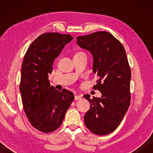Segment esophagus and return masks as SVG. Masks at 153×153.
<instances>
[{"label": "esophagus", "instance_id": "1", "mask_svg": "<svg viewBox=\"0 0 153 153\" xmlns=\"http://www.w3.org/2000/svg\"><path fill=\"white\" fill-rule=\"evenodd\" d=\"M74 99H75V100H79L82 99V97H81V95H75Z\"/></svg>", "mask_w": 153, "mask_h": 153}]
</instances>
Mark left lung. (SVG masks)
I'll list each match as a JSON object with an SVG mask.
<instances>
[{
  "label": "left lung",
  "instance_id": "8db88e82",
  "mask_svg": "<svg viewBox=\"0 0 153 153\" xmlns=\"http://www.w3.org/2000/svg\"><path fill=\"white\" fill-rule=\"evenodd\" d=\"M77 45L93 56V71L98 80L94 89L101 97L85 95L91 108L84 116L87 128L97 135L114 131L124 118L130 104L131 71L122 44L105 31L76 37Z\"/></svg>",
  "mask_w": 153,
  "mask_h": 153
}]
</instances>
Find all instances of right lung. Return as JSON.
I'll return each mask as SVG.
<instances>
[{"label": "right lung", "mask_w": 153, "mask_h": 153, "mask_svg": "<svg viewBox=\"0 0 153 153\" xmlns=\"http://www.w3.org/2000/svg\"><path fill=\"white\" fill-rule=\"evenodd\" d=\"M73 39L70 35L44 33L25 54L20 83L23 106L32 126L42 132H51L60 126L74 99L72 92L57 91L49 80L54 60Z\"/></svg>", "instance_id": "obj_1"}]
</instances>
